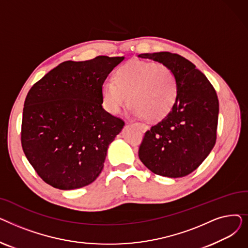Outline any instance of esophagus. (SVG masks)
I'll list each match as a JSON object with an SVG mask.
<instances>
[{
	"label": "esophagus",
	"instance_id": "esophagus-1",
	"mask_svg": "<svg viewBox=\"0 0 248 248\" xmlns=\"http://www.w3.org/2000/svg\"><path fill=\"white\" fill-rule=\"evenodd\" d=\"M135 125H137L140 131H147V129L149 128V126L147 125V124H141V123H135L134 124Z\"/></svg>",
	"mask_w": 248,
	"mask_h": 248
}]
</instances>
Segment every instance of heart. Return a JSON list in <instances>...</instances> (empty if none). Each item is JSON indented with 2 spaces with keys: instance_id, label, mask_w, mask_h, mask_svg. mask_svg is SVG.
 I'll list each match as a JSON object with an SVG mask.
<instances>
[{
  "instance_id": "heart-1",
  "label": "heart",
  "mask_w": 248,
  "mask_h": 248,
  "mask_svg": "<svg viewBox=\"0 0 248 248\" xmlns=\"http://www.w3.org/2000/svg\"><path fill=\"white\" fill-rule=\"evenodd\" d=\"M113 79L101 85L103 107L111 114L119 113L128 100L133 115L157 121L172 109L177 98V76L164 63L131 60L116 69Z\"/></svg>"
}]
</instances>
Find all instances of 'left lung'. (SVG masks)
I'll return each instance as SVG.
<instances>
[{
    "instance_id": "left-lung-1",
    "label": "left lung",
    "mask_w": 248,
    "mask_h": 248,
    "mask_svg": "<svg viewBox=\"0 0 248 248\" xmlns=\"http://www.w3.org/2000/svg\"><path fill=\"white\" fill-rule=\"evenodd\" d=\"M139 57L170 66L177 76L178 94L172 109L146 132L139 157L153 173L181 178L202 164L216 142L219 101L207 77L195 65L170 52Z\"/></svg>"
}]
</instances>
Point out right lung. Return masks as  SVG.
Instances as JSON below:
<instances>
[{
  "label": "right lung",
  "instance_id": "add662e5",
  "mask_svg": "<svg viewBox=\"0 0 248 248\" xmlns=\"http://www.w3.org/2000/svg\"><path fill=\"white\" fill-rule=\"evenodd\" d=\"M124 57L65 61L26 96L21 142L26 158L52 187L73 190L100 174L124 123L102 108L101 85Z\"/></svg>",
  "mask_w": 248,
  "mask_h": 248
}]
</instances>
